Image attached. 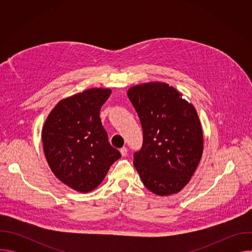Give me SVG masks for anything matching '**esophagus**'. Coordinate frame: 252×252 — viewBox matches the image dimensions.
Returning a JSON list of instances; mask_svg holds the SVG:
<instances>
[{
  "label": "esophagus",
  "instance_id": "obj_1",
  "mask_svg": "<svg viewBox=\"0 0 252 252\" xmlns=\"http://www.w3.org/2000/svg\"><path fill=\"white\" fill-rule=\"evenodd\" d=\"M120 152H121V155L123 156V157H126V155H127V149L126 148H122L121 150H120Z\"/></svg>",
  "mask_w": 252,
  "mask_h": 252
}]
</instances>
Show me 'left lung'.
Wrapping results in <instances>:
<instances>
[{"label":"left lung","mask_w":252,"mask_h":252,"mask_svg":"<svg viewBox=\"0 0 252 252\" xmlns=\"http://www.w3.org/2000/svg\"><path fill=\"white\" fill-rule=\"evenodd\" d=\"M127 96L139 118L143 142L133 155L141 182L164 196L190 181L203 152V134L194 106L165 83L131 87Z\"/></svg>","instance_id":"8db88e82"}]
</instances>
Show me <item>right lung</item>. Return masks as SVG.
<instances>
[{
  "label": "right lung",
  "mask_w": 252,
  "mask_h": 252,
  "mask_svg": "<svg viewBox=\"0 0 252 252\" xmlns=\"http://www.w3.org/2000/svg\"><path fill=\"white\" fill-rule=\"evenodd\" d=\"M110 89H90L60 100L47 118L42 139L47 161L60 181L89 192L103 181L121 158L103 128L99 111Z\"/></svg>",
  "instance_id": "right-lung-1"
}]
</instances>
